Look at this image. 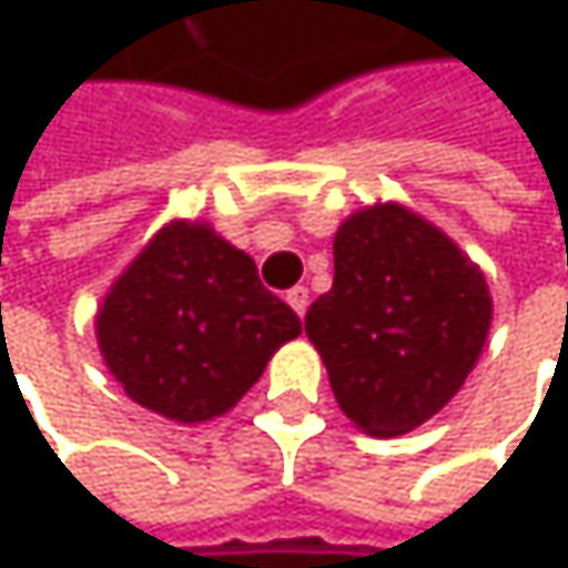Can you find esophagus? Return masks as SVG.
<instances>
[{"label":"esophagus","mask_w":568,"mask_h":568,"mask_svg":"<svg viewBox=\"0 0 568 568\" xmlns=\"http://www.w3.org/2000/svg\"><path fill=\"white\" fill-rule=\"evenodd\" d=\"M285 302H288V305H292V312L302 318V315H305V308H308V288H305V285L288 288V292H285Z\"/></svg>","instance_id":"34e87169"}]
</instances>
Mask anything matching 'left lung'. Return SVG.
I'll use <instances>...</instances> for the list:
<instances>
[{"label": "left lung", "instance_id": "left-lung-1", "mask_svg": "<svg viewBox=\"0 0 568 568\" xmlns=\"http://www.w3.org/2000/svg\"><path fill=\"white\" fill-rule=\"evenodd\" d=\"M332 253L335 283L308 305L305 335L358 430L407 434L474 372L494 318L490 285L440 226L392 200L355 210Z\"/></svg>", "mask_w": 568, "mask_h": 568}]
</instances>
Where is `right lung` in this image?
Returning a JSON list of instances; mask_svg holds the SVG:
<instances>
[{
  "mask_svg": "<svg viewBox=\"0 0 568 568\" xmlns=\"http://www.w3.org/2000/svg\"><path fill=\"white\" fill-rule=\"evenodd\" d=\"M298 332L253 256L203 220L161 226L94 315L101 358L124 395L176 424L236 407Z\"/></svg>",
  "mask_w": 568,
  "mask_h": 568,
  "instance_id": "obj_1",
  "label": "right lung"
}]
</instances>
